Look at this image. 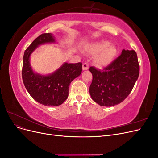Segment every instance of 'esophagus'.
<instances>
[{
	"instance_id": "34e87169",
	"label": "esophagus",
	"mask_w": 158,
	"mask_h": 158,
	"mask_svg": "<svg viewBox=\"0 0 158 158\" xmlns=\"http://www.w3.org/2000/svg\"><path fill=\"white\" fill-rule=\"evenodd\" d=\"M89 69V65H88V64H87V63H84L83 64H82V69H83V70H88Z\"/></svg>"
}]
</instances>
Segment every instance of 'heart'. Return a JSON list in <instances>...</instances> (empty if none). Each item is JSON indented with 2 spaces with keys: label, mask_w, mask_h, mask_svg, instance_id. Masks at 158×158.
<instances>
[{
  "label": "heart",
  "mask_w": 158,
  "mask_h": 158,
  "mask_svg": "<svg viewBox=\"0 0 158 158\" xmlns=\"http://www.w3.org/2000/svg\"><path fill=\"white\" fill-rule=\"evenodd\" d=\"M85 50L91 55H96L95 63L99 67H103L110 64L117 54L114 45L109 44L106 41H99L87 45Z\"/></svg>",
  "instance_id": "1"
}]
</instances>
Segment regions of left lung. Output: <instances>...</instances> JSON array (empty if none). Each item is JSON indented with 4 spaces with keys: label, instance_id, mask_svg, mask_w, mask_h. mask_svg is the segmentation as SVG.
Listing matches in <instances>:
<instances>
[{
    "label": "left lung",
    "instance_id": "obj_1",
    "mask_svg": "<svg viewBox=\"0 0 158 158\" xmlns=\"http://www.w3.org/2000/svg\"><path fill=\"white\" fill-rule=\"evenodd\" d=\"M93 76L89 94L99 106L111 107L123 102L135 85L140 67L136 52L123 49L121 55L103 70L89 68Z\"/></svg>",
    "mask_w": 158,
    "mask_h": 158
}]
</instances>
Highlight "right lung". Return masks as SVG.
Returning a JSON list of instances; mask_svg holds the SVG:
<instances>
[{"instance_id":"add662e5","label":"right lung","mask_w":158,"mask_h":158,"mask_svg":"<svg viewBox=\"0 0 158 158\" xmlns=\"http://www.w3.org/2000/svg\"><path fill=\"white\" fill-rule=\"evenodd\" d=\"M51 33H43L33 41L24 52L23 58L22 79L30 95L36 102L46 106H60L69 96L72 81L82 73L81 63H64L53 73L42 75L35 73L30 64V56L37 47L55 43Z\"/></svg>"}]
</instances>
